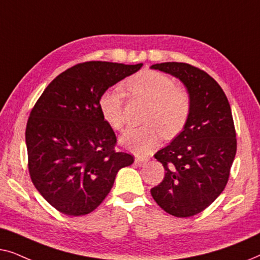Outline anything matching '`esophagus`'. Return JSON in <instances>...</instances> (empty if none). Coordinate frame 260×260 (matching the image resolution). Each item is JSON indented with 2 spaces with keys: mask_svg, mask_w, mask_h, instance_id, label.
<instances>
[{
  "mask_svg": "<svg viewBox=\"0 0 260 260\" xmlns=\"http://www.w3.org/2000/svg\"><path fill=\"white\" fill-rule=\"evenodd\" d=\"M147 162V159L145 158H143V157H141V156H135V163H136L137 166H143L144 163Z\"/></svg>",
  "mask_w": 260,
  "mask_h": 260,
  "instance_id": "1",
  "label": "esophagus"
}]
</instances>
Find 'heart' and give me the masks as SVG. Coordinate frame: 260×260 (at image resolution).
<instances>
[{"label":"heart","instance_id":"heart-1","mask_svg":"<svg viewBox=\"0 0 260 260\" xmlns=\"http://www.w3.org/2000/svg\"><path fill=\"white\" fill-rule=\"evenodd\" d=\"M134 97L145 99L149 106L144 126L131 127L119 138L120 144L137 154H148L161 138L173 137L186 125L191 111V98L183 86L175 85L172 77L158 71H141L125 81ZM125 93L120 86L110 87L99 97L98 106L103 118L112 129L122 130Z\"/></svg>","mask_w":260,"mask_h":260}]
</instances>
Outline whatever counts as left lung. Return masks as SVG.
<instances>
[{
  "mask_svg": "<svg viewBox=\"0 0 260 260\" xmlns=\"http://www.w3.org/2000/svg\"><path fill=\"white\" fill-rule=\"evenodd\" d=\"M151 69L180 79L191 98L183 130L155 154L166 175L150 190L163 211L188 218L207 208L229 181L237 152L232 111L225 92L205 71L184 62L155 63Z\"/></svg>",
  "mask_w": 260,
  "mask_h": 260,
  "instance_id": "8db88e82",
  "label": "left lung"
}]
</instances>
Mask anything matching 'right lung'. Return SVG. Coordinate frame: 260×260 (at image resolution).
<instances>
[{
	"instance_id": "right-lung-1",
	"label": "right lung",
	"mask_w": 260,
	"mask_h": 260,
	"mask_svg": "<svg viewBox=\"0 0 260 260\" xmlns=\"http://www.w3.org/2000/svg\"><path fill=\"white\" fill-rule=\"evenodd\" d=\"M143 63L87 61L59 74L42 92L26 127L28 170L46 201L63 214L94 211L119 169L134 156L117 151L116 135L99 111L103 92Z\"/></svg>"
}]
</instances>
